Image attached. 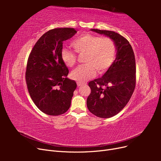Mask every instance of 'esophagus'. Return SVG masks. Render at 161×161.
I'll list each match as a JSON object with an SVG mask.
<instances>
[{"instance_id": "1", "label": "esophagus", "mask_w": 161, "mask_h": 161, "mask_svg": "<svg viewBox=\"0 0 161 161\" xmlns=\"http://www.w3.org/2000/svg\"><path fill=\"white\" fill-rule=\"evenodd\" d=\"M76 84H77V85L79 86H82V85H85V83H82V82H77Z\"/></svg>"}]
</instances>
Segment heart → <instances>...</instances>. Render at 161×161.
<instances>
[{
	"mask_svg": "<svg viewBox=\"0 0 161 161\" xmlns=\"http://www.w3.org/2000/svg\"><path fill=\"white\" fill-rule=\"evenodd\" d=\"M72 46L79 54H86L85 63L73 70L70 77L78 82H84L93 78L97 70L101 74L113 64L116 54V46L109 37L85 34L72 42ZM62 61L69 67L75 66L76 55L67 48H63L61 52Z\"/></svg>",
	"mask_w": 161,
	"mask_h": 161,
	"instance_id": "obj_1",
	"label": "heart"
}]
</instances>
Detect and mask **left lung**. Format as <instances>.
<instances>
[{"instance_id": "left-lung-1", "label": "left lung", "mask_w": 161, "mask_h": 161, "mask_svg": "<svg viewBox=\"0 0 161 161\" xmlns=\"http://www.w3.org/2000/svg\"><path fill=\"white\" fill-rule=\"evenodd\" d=\"M111 38L116 46V58L108 70L99 79L89 82L91 92L86 99L90 112L101 118L118 114L127 105L136 86L134 53L129 42L112 31L91 29Z\"/></svg>"}]
</instances>
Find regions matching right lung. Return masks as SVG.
<instances>
[{
	"instance_id": "obj_1",
	"label": "right lung",
	"mask_w": 161,
	"mask_h": 161,
	"mask_svg": "<svg viewBox=\"0 0 161 161\" xmlns=\"http://www.w3.org/2000/svg\"><path fill=\"white\" fill-rule=\"evenodd\" d=\"M73 28H56L39 39L28 58L25 79L28 91L37 108L49 115H59L70 108L75 80L66 77L62 61L63 42L75 36Z\"/></svg>"
}]
</instances>
